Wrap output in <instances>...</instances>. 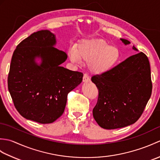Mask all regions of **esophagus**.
<instances>
[{
	"label": "esophagus",
	"mask_w": 160,
	"mask_h": 160,
	"mask_svg": "<svg viewBox=\"0 0 160 160\" xmlns=\"http://www.w3.org/2000/svg\"><path fill=\"white\" fill-rule=\"evenodd\" d=\"M91 81L90 79V77L88 76L87 73H84V76H83V82H89Z\"/></svg>",
	"instance_id": "34e87169"
}]
</instances>
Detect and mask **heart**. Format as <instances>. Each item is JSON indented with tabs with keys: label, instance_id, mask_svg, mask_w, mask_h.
Returning <instances> with one entry per match:
<instances>
[{
	"label": "heart",
	"instance_id": "1",
	"mask_svg": "<svg viewBox=\"0 0 160 160\" xmlns=\"http://www.w3.org/2000/svg\"><path fill=\"white\" fill-rule=\"evenodd\" d=\"M69 56L76 63H81L82 60L89 63L93 72L104 73L117 65L120 54L117 47L103 40H91L81 42L77 49L71 48Z\"/></svg>",
	"mask_w": 160,
	"mask_h": 160
}]
</instances>
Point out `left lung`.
<instances>
[{
    "label": "left lung",
    "instance_id": "8db88e82",
    "mask_svg": "<svg viewBox=\"0 0 160 160\" xmlns=\"http://www.w3.org/2000/svg\"><path fill=\"white\" fill-rule=\"evenodd\" d=\"M121 40L125 45L130 42ZM133 49H138L133 47ZM98 89L93 115L104 129L122 128L140 118L150 99L152 81L150 63L143 52L132 55L106 73L94 75Z\"/></svg>",
    "mask_w": 160,
    "mask_h": 160
}]
</instances>
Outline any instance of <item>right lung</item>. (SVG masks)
<instances>
[{
  "instance_id": "obj_1",
  "label": "right lung",
  "mask_w": 160,
  "mask_h": 160,
  "mask_svg": "<svg viewBox=\"0 0 160 160\" xmlns=\"http://www.w3.org/2000/svg\"><path fill=\"white\" fill-rule=\"evenodd\" d=\"M48 30L34 32L17 45L8 78V89L18 113L28 120L50 124L64 113L67 95L82 80L83 73L60 67L67 53L53 47ZM42 58L37 66L35 57Z\"/></svg>"
}]
</instances>
